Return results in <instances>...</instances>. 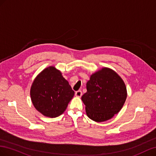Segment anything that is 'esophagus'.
Here are the masks:
<instances>
[{"mask_svg": "<svg viewBox=\"0 0 156 156\" xmlns=\"http://www.w3.org/2000/svg\"><path fill=\"white\" fill-rule=\"evenodd\" d=\"M75 95L78 97H80L82 95V92L81 90H78L75 92Z\"/></svg>", "mask_w": 156, "mask_h": 156, "instance_id": "esophagus-1", "label": "esophagus"}]
</instances>
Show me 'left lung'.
Here are the masks:
<instances>
[{
  "label": "left lung",
  "instance_id": "left-lung-1",
  "mask_svg": "<svg viewBox=\"0 0 156 156\" xmlns=\"http://www.w3.org/2000/svg\"><path fill=\"white\" fill-rule=\"evenodd\" d=\"M86 88L82 100L87 116L97 122L106 121L118 114L127 98L125 83L109 68H103L93 74Z\"/></svg>",
  "mask_w": 156,
  "mask_h": 156
}]
</instances>
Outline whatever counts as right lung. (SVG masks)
I'll use <instances>...</instances> for the list:
<instances>
[{"label": "right lung", "mask_w": 156, "mask_h": 156, "mask_svg": "<svg viewBox=\"0 0 156 156\" xmlns=\"http://www.w3.org/2000/svg\"><path fill=\"white\" fill-rule=\"evenodd\" d=\"M30 95L38 112L45 116L55 118L65 112L74 91L59 70L49 66L34 79Z\"/></svg>", "instance_id": "right-lung-1"}]
</instances>
